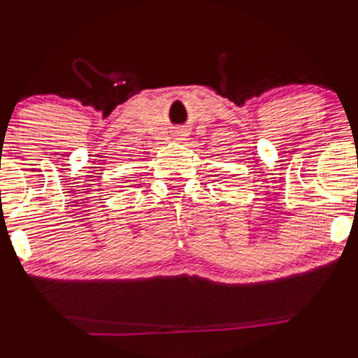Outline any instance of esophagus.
<instances>
[{
	"label": "esophagus",
	"instance_id": "34e87169",
	"mask_svg": "<svg viewBox=\"0 0 358 358\" xmlns=\"http://www.w3.org/2000/svg\"><path fill=\"white\" fill-rule=\"evenodd\" d=\"M184 136H186V134H184V130H179V134H178V138H184Z\"/></svg>",
	"mask_w": 358,
	"mask_h": 358
}]
</instances>
